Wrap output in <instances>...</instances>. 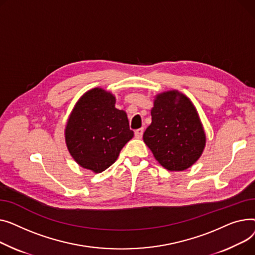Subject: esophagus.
I'll list each match as a JSON object with an SVG mask.
<instances>
[{
	"label": "esophagus",
	"mask_w": 255,
	"mask_h": 255,
	"mask_svg": "<svg viewBox=\"0 0 255 255\" xmlns=\"http://www.w3.org/2000/svg\"><path fill=\"white\" fill-rule=\"evenodd\" d=\"M143 131H144V128H143L136 129V130H134V137L138 138V139L142 138V136H143Z\"/></svg>",
	"instance_id": "1"
}]
</instances>
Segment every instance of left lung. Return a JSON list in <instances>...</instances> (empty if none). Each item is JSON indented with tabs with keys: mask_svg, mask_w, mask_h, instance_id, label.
I'll use <instances>...</instances> for the list:
<instances>
[{
	"mask_svg": "<svg viewBox=\"0 0 255 255\" xmlns=\"http://www.w3.org/2000/svg\"><path fill=\"white\" fill-rule=\"evenodd\" d=\"M151 117L143 139L156 160L169 171L191 167L204 150L206 137L190 100L176 91L160 94Z\"/></svg>",
	"mask_w": 255,
	"mask_h": 255,
	"instance_id": "obj_1",
	"label": "left lung"
}]
</instances>
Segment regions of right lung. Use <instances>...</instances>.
<instances>
[{
    "mask_svg": "<svg viewBox=\"0 0 255 255\" xmlns=\"http://www.w3.org/2000/svg\"><path fill=\"white\" fill-rule=\"evenodd\" d=\"M133 137L124 110L102 88L87 92L77 102L66 128V143L73 158L84 169L101 173L117 159Z\"/></svg>",
    "mask_w": 255,
    "mask_h": 255,
    "instance_id": "add662e5",
    "label": "right lung"
}]
</instances>
